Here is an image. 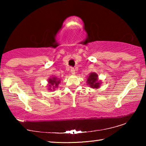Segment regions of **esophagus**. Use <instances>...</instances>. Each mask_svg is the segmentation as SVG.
Masks as SVG:
<instances>
[{
    "mask_svg": "<svg viewBox=\"0 0 146 146\" xmlns=\"http://www.w3.org/2000/svg\"><path fill=\"white\" fill-rule=\"evenodd\" d=\"M70 70H71V74H73V75H74V74L75 73V69H74L73 68H71Z\"/></svg>",
    "mask_w": 146,
    "mask_h": 146,
    "instance_id": "34e87169",
    "label": "esophagus"
}]
</instances>
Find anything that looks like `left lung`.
I'll use <instances>...</instances> for the list:
<instances>
[{
    "mask_svg": "<svg viewBox=\"0 0 146 146\" xmlns=\"http://www.w3.org/2000/svg\"><path fill=\"white\" fill-rule=\"evenodd\" d=\"M88 84L91 88L97 89L100 87L101 82L98 81V75L95 73H91L87 79Z\"/></svg>",
    "mask_w": 146,
    "mask_h": 146,
    "instance_id": "obj_1",
    "label": "left lung"
}]
</instances>
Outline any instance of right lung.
Returning <instances> with one entry per match:
<instances>
[{
    "instance_id": "1",
    "label": "right lung",
    "mask_w": 146,
    "mask_h": 146,
    "mask_svg": "<svg viewBox=\"0 0 146 146\" xmlns=\"http://www.w3.org/2000/svg\"><path fill=\"white\" fill-rule=\"evenodd\" d=\"M60 82V80L56 77V76H53L50 78L48 79V90H55V89L58 88V86Z\"/></svg>"
}]
</instances>
